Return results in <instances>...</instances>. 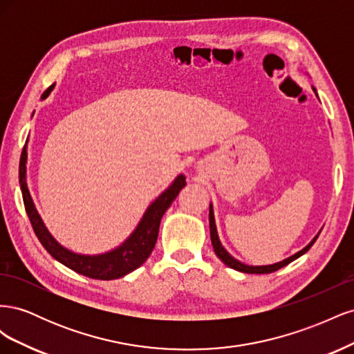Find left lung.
<instances>
[{
	"label": "left lung",
	"instance_id": "1",
	"mask_svg": "<svg viewBox=\"0 0 354 354\" xmlns=\"http://www.w3.org/2000/svg\"><path fill=\"white\" fill-rule=\"evenodd\" d=\"M312 90L315 91L316 97L319 99L316 88L312 87ZM209 233H211V243H212L214 252H216V255L218 257V259H220L224 264H226L227 267H232V269L238 270V272H242V273H257V274H263V273H272V272L279 270V269H282V267H285L286 264H289L291 261L297 260L298 257H301L303 254H306L310 248H312V245H313L315 241L317 239L320 230H319V233L316 234V236L304 246V248H303L301 251L295 252L294 255L288 257V259H285V260H282V261H277V263H273V264H266V266H250V264H245V263H242V261L234 259V257H232V255L227 252V250L224 248V246L221 245L220 238H218V232H217V226H216V217H214L212 203H209Z\"/></svg>",
	"mask_w": 354,
	"mask_h": 354
}]
</instances>
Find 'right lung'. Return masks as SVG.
<instances>
[{
	"mask_svg": "<svg viewBox=\"0 0 354 354\" xmlns=\"http://www.w3.org/2000/svg\"><path fill=\"white\" fill-rule=\"evenodd\" d=\"M55 85L48 87L41 95V100H46L51 91L55 90ZM34 115V113H32ZM26 164H28V140L22 151L19 164V183L22 189L24 202L26 214L30 220L32 227L37 234V238L42 246L48 251V254L56 259L63 266L69 267L71 270L77 272L82 276L91 277V279L100 281H112L131 273L137 267H140L147 257L152 254L159 233L160 218L169 208L171 203L177 198L178 192L186 186L185 174H178L171 185L160 192L159 196L151 202L142 216L140 221L137 223L136 229L130 233L124 242H121L115 248L100 252V254H81L75 252L66 246H63L53 234L48 232L47 226L42 221L38 209L35 208L34 199L30 196V192L26 181Z\"/></svg>",
	"mask_w": 354,
	"mask_h": 354,
	"instance_id": "obj_1",
	"label": "right lung"
}]
</instances>
